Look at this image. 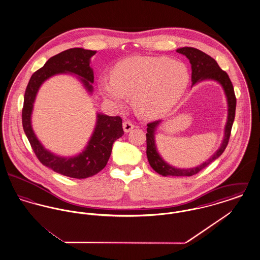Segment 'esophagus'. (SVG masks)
<instances>
[{"label": "esophagus", "mask_w": 260, "mask_h": 260, "mask_svg": "<svg viewBox=\"0 0 260 260\" xmlns=\"http://www.w3.org/2000/svg\"><path fill=\"white\" fill-rule=\"evenodd\" d=\"M135 127V125L134 124L132 123V122H129V121H124V123H123V128H124V133H129L133 128Z\"/></svg>", "instance_id": "1"}]
</instances>
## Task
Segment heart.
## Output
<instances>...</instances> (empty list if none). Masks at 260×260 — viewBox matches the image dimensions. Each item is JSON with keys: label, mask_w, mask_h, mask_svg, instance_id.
Here are the masks:
<instances>
[{"label": "heart", "mask_w": 260, "mask_h": 260, "mask_svg": "<svg viewBox=\"0 0 260 260\" xmlns=\"http://www.w3.org/2000/svg\"><path fill=\"white\" fill-rule=\"evenodd\" d=\"M190 73L183 62L165 56L127 57L112 69L111 77L98 81L100 94L115 104L133 96L136 113L158 119L171 111L185 92Z\"/></svg>", "instance_id": "1"}]
</instances>
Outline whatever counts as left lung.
I'll return each instance as SVG.
<instances>
[{"label":"left lung","mask_w":260,"mask_h":260,"mask_svg":"<svg viewBox=\"0 0 260 260\" xmlns=\"http://www.w3.org/2000/svg\"><path fill=\"white\" fill-rule=\"evenodd\" d=\"M176 51L178 53L185 55L191 64L192 87L201 83L202 81H206V80H211V81L217 82L222 87L226 100H227V106H228L227 121L224 127V136H223L220 147L217 149L216 152L207 161H204L203 164L199 165L195 168L179 169V168L173 167L161 158L157 149L156 139H155L156 131L161 124V121L160 120V121H156L147 124L146 155H147V159L151 168L156 173L161 174L162 176H192L198 173L203 169H205L207 166H209L211 161L216 160L226 148L229 141L233 122L235 119V92H234L233 85L229 79V76L225 71H223L222 69L218 66L217 62L215 61L212 57H210V55L203 52L202 50L191 48V47L180 48V49H177Z\"/></svg>","instance_id":"left-lung-1"}]
</instances>
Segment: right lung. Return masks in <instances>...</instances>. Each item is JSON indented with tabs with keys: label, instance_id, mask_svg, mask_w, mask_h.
<instances>
[{
	"label": "right lung",
	"instance_id": "1",
	"mask_svg": "<svg viewBox=\"0 0 260 260\" xmlns=\"http://www.w3.org/2000/svg\"><path fill=\"white\" fill-rule=\"evenodd\" d=\"M95 50L74 48L50 57L46 64L32 75L24 94L22 124L32 148L40 161L55 173L72 178H87L103 170L111 155L113 143L124 135L122 119L102 113L96 114L92 135L84 150L70 157L56 155L46 148L32 127V112L41 86L52 76H76L89 94L93 91V70L89 66Z\"/></svg>",
	"mask_w": 260,
	"mask_h": 260
}]
</instances>
